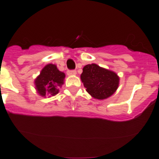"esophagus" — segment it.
<instances>
[{
	"label": "esophagus",
	"instance_id": "obj_1",
	"mask_svg": "<svg viewBox=\"0 0 159 159\" xmlns=\"http://www.w3.org/2000/svg\"><path fill=\"white\" fill-rule=\"evenodd\" d=\"M67 74L70 76L76 75V74H77V72H76V70H68V71H67Z\"/></svg>",
	"mask_w": 159,
	"mask_h": 159
}]
</instances>
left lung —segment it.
I'll use <instances>...</instances> for the list:
<instances>
[{"label": "left lung", "mask_w": 159, "mask_h": 159, "mask_svg": "<svg viewBox=\"0 0 159 159\" xmlns=\"http://www.w3.org/2000/svg\"><path fill=\"white\" fill-rule=\"evenodd\" d=\"M81 81L86 91L96 99H106L114 93L119 85L118 74L96 64L84 66Z\"/></svg>", "instance_id": "1"}]
</instances>
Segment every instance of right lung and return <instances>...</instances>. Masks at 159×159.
<instances>
[{"mask_svg": "<svg viewBox=\"0 0 159 159\" xmlns=\"http://www.w3.org/2000/svg\"><path fill=\"white\" fill-rule=\"evenodd\" d=\"M65 74L57 70V66L48 64L41 70L40 75L34 81L36 89L41 96L49 97L57 94L64 84Z\"/></svg>", "mask_w": 159, "mask_h": 159, "instance_id": "right-lung-1", "label": "right lung"}]
</instances>
